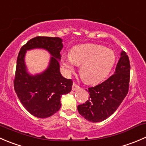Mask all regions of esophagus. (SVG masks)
Wrapping results in <instances>:
<instances>
[{"label": "esophagus", "instance_id": "obj_1", "mask_svg": "<svg viewBox=\"0 0 146 146\" xmlns=\"http://www.w3.org/2000/svg\"><path fill=\"white\" fill-rule=\"evenodd\" d=\"M80 88V86H78L76 83H73V86H72V90H73V91H76V90H79Z\"/></svg>", "mask_w": 146, "mask_h": 146}]
</instances>
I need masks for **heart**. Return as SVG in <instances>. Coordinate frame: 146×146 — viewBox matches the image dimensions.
<instances>
[{"label":"heart","mask_w":146,"mask_h":146,"mask_svg":"<svg viewBox=\"0 0 146 146\" xmlns=\"http://www.w3.org/2000/svg\"><path fill=\"white\" fill-rule=\"evenodd\" d=\"M115 55L111 49L100 45L85 44L76 46L70 50V55L63 56L61 65L69 76L80 66V73L88 83H96L104 80L112 70Z\"/></svg>","instance_id":"heart-1"}]
</instances>
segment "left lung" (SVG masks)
<instances>
[{
  "label": "left lung",
  "instance_id": "8db88e82",
  "mask_svg": "<svg viewBox=\"0 0 146 146\" xmlns=\"http://www.w3.org/2000/svg\"><path fill=\"white\" fill-rule=\"evenodd\" d=\"M130 61L123 50L114 74L100 84L88 88L90 98L78 106L79 113L87 121L101 122L117 110L128 92Z\"/></svg>",
  "mask_w": 146,
  "mask_h": 146
}]
</instances>
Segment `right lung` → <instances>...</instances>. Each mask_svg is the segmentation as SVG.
<instances>
[{"label": "right lung", "mask_w": 146, "mask_h": 146, "mask_svg": "<svg viewBox=\"0 0 146 146\" xmlns=\"http://www.w3.org/2000/svg\"><path fill=\"white\" fill-rule=\"evenodd\" d=\"M63 48L60 38L38 36L27 42L18 54L14 89L24 108L37 118H48L56 113L61 106L62 96L71 91L73 81L60 72ZM34 49L46 50L52 56L46 70L33 75L28 72L25 58L28 50Z\"/></svg>", "instance_id": "add662e5"}]
</instances>
